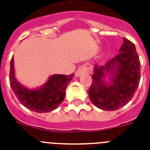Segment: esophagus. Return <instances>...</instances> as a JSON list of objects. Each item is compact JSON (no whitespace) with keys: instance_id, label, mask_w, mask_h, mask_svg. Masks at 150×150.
Segmentation results:
<instances>
[{"instance_id":"34e87169","label":"esophagus","mask_w":150,"mask_h":150,"mask_svg":"<svg viewBox=\"0 0 150 150\" xmlns=\"http://www.w3.org/2000/svg\"><path fill=\"white\" fill-rule=\"evenodd\" d=\"M93 71V66L90 63H86L80 66L79 68H78L77 71H75V75L76 77H80L82 74L85 73H90Z\"/></svg>"}]
</instances>
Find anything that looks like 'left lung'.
Instances as JSON below:
<instances>
[{"label":"left lung","instance_id":"obj_1","mask_svg":"<svg viewBox=\"0 0 150 150\" xmlns=\"http://www.w3.org/2000/svg\"><path fill=\"white\" fill-rule=\"evenodd\" d=\"M123 40L117 56L103 65L94 66L89 97L103 110H116L127 104L139 85L140 61L135 46Z\"/></svg>","mask_w":150,"mask_h":150}]
</instances>
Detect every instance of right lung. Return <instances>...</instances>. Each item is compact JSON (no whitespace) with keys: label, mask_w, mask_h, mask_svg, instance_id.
<instances>
[{"label":"right lung","mask_w":150,"mask_h":150,"mask_svg":"<svg viewBox=\"0 0 150 150\" xmlns=\"http://www.w3.org/2000/svg\"><path fill=\"white\" fill-rule=\"evenodd\" d=\"M74 74L52 75L47 82L36 89L22 86L15 78L14 58L10 63V86L19 102L27 109L38 113H47L57 109L65 96V90Z\"/></svg>","instance_id":"obj_1"}]
</instances>
